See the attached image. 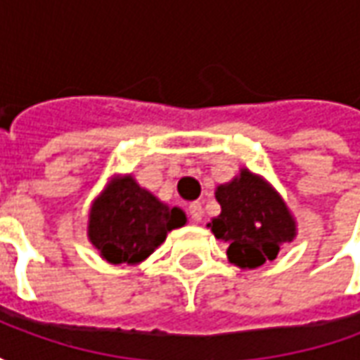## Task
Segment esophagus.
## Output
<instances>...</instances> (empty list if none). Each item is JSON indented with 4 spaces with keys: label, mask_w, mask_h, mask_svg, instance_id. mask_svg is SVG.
<instances>
[{
    "label": "esophagus",
    "mask_w": 360,
    "mask_h": 360,
    "mask_svg": "<svg viewBox=\"0 0 360 360\" xmlns=\"http://www.w3.org/2000/svg\"><path fill=\"white\" fill-rule=\"evenodd\" d=\"M188 216L193 221H200L204 216V210H202V204L200 202H191L188 204Z\"/></svg>",
    "instance_id": "esophagus-1"
}]
</instances>
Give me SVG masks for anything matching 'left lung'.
<instances>
[{
    "label": "left lung",
    "mask_w": 360,
    "mask_h": 360,
    "mask_svg": "<svg viewBox=\"0 0 360 360\" xmlns=\"http://www.w3.org/2000/svg\"><path fill=\"white\" fill-rule=\"evenodd\" d=\"M221 214L208 224L227 245V258L241 268H258L293 241L295 221L285 202L264 181L243 169L239 179L216 191Z\"/></svg>",
    "instance_id": "obj_1"
}]
</instances>
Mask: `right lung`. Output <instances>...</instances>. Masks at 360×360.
Instances as JSON below:
<instances>
[{"mask_svg":"<svg viewBox=\"0 0 360 360\" xmlns=\"http://www.w3.org/2000/svg\"><path fill=\"white\" fill-rule=\"evenodd\" d=\"M185 214L169 208L134 179L113 181L92 206L89 237L111 264H136L150 257L167 231L185 226Z\"/></svg>","mask_w":360,"mask_h":360,"instance_id":"1","label":"right lung"}]
</instances>
